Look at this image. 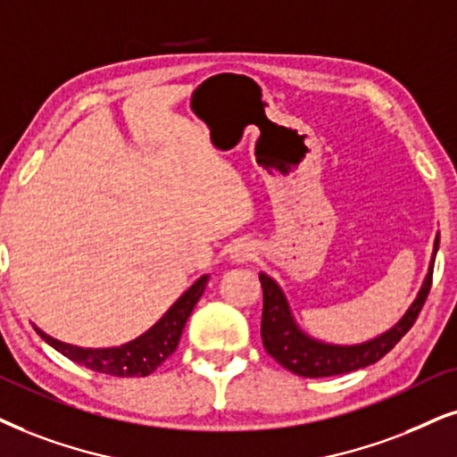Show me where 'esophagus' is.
<instances>
[{
	"instance_id": "34e87169",
	"label": "esophagus",
	"mask_w": 457,
	"mask_h": 457,
	"mask_svg": "<svg viewBox=\"0 0 457 457\" xmlns=\"http://www.w3.org/2000/svg\"><path fill=\"white\" fill-rule=\"evenodd\" d=\"M255 257V245L248 240H238L229 246V262L232 263H246Z\"/></svg>"
}]
</instances>
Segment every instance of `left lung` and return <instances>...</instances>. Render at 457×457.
<instances>
[{
    "label": "left lung",
    "mask_w": 457,
    "mask_h": 457,
    "mask_svg": "<svg viewBox=\"0 0 457 457\" xmlns=\"http://www.w3.org/2000/svg\"><path fill=\"white\" fill-rule=\"evenodd\" d=\"M438 251V234L432 246V257L426 271L424 282H421L418 295L405 314L398 319L384 333L375 335L361 344H331L325 339L312 337L305 333L293 314L291 303L282 291L278 282L271 278L265 271H259V280L263 287V316H262V339L265 350L271 358L280 362L282 367L302 378H328V375H339L373 365L379 358L395 348L398 339L413 327L418 319L421 305L428 297L432 268H435V257Z\"/></svg>",
    "instance_id": "1"
}]
</instances>
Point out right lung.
<instances>
[{"label": "right lung", "mask_w": 457, "mask_h": 457, "mask_svg": "<svg viewBox=\"0 0 457 457\" xmlns=\"http://www.w3.org/2000/svg\"><path fill=\"white\" fill-rule=\"evenodd\" d=\"M209 274H202L192 287L170 305L169 310L162 314V319L141 333L138 337L130 339L122 345H113V348H82V345H71L61 342V339L50 337L42 328L36 327L39 337L46 344L52 345L69 361L78 362L92 371H99L105 375H115V378H145L154 373L162 362L177 350L179 339H181L183 327L200 302L202 293H204Z\"/></svg>", "instance_id": "obj_1"}]
</instances>
